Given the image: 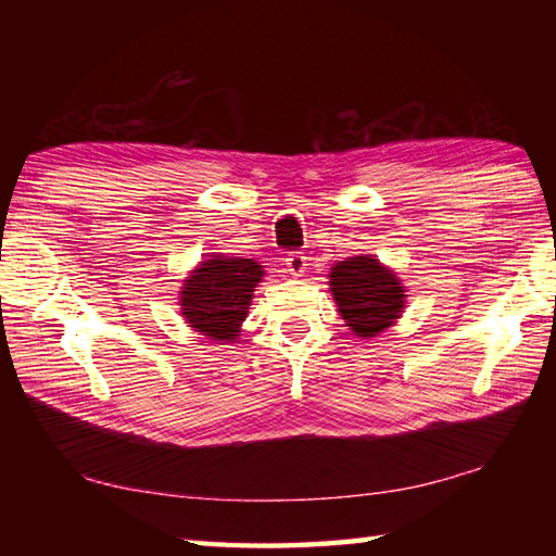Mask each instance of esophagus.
<instances>
[{"label": "esophagus", "instance_id": "obj_1", "mask_svg": "<svg viewBox=\"0 0 556 556\" xmlns=\"http://www.w3.org/2000/svg\"><path fill=\"white\" fill-rule=\"evenodd\" d=\"M287 271L293 277H303L308 271V257L303 253H289L287 255Z\"/></svg>", "mask_w": 556, "mask_h": 556}]
</instances>
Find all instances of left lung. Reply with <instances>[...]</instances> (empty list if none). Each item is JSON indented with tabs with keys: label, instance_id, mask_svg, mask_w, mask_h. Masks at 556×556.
I'll list each match as a JSON object with an SVG mask.
<instances>
[{
	"label": "left lung",
	"instance_id": "left-lung-1",
	"mask_svg": "<svg viewBox=\"0 0 556 556\" xmlns=\"http://www.w3.org/2000/svg\"><path fill=\"white\" fill-rule=\"evenodd\" d=\"M329 287L341 320L361 339H372L404 313L406 289L392 269L372 255L339 260L329 271Z\"/></svg>",
	"mask_w": 556,
	"mask_h": 556
}]
</instances>
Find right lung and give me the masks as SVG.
Masks as SVG:
<instances>
[{
  "mask_svg": "<svg viewBox=\"0 0 556 556\" xmlns=\"http://www.w3.org/2000/svg\"><path fill=\"white\" fill-rule=\"evenodd\" d=\"M263 275V265L253 257L210 255L184 279L179 305L188 327L210 341L231 344Z\"/></svg>",
  "mask_w": 556,
  "mask_h": 556,
  "instance_id": "add662e5",
  "label": "right lung"
}]
</instances>
